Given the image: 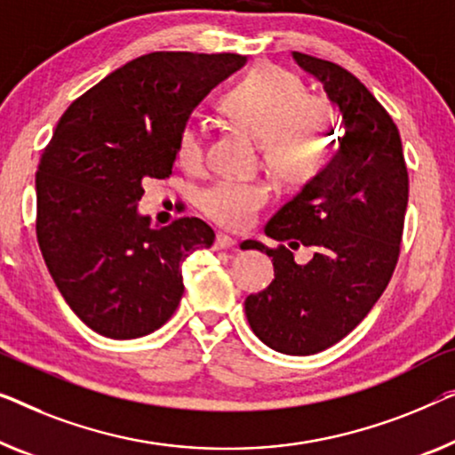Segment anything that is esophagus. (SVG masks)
<instances>
[{
  "mask_svg": "<svg viewBox=\"0 0 455 455\" xmlns=\"http://www.w3.org/2000/svg\"><path fill=\"white\" fill-rule=\"evenodd\" d=\"M235 248V240L229 238L228 234H217V238L213 242V250H232Z\"/></svg>",
  "mask_w": 455,
  "mask_h": 455,
  "instance_id": "esophagus-1",
  "label": "esophagus"
}]
</instances>
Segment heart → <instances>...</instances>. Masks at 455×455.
<instances>
[{
    "instance_id": "obj_1",
    "label": "heart",
    "mask_w": 455,
    "mask_h": 455,
    "mask_svg": "<svg viewBox=\"0 0 455 455\" xmlns=\"http://www.w3.org/2000/svg\"><path fill=\"white\" fill-rule=\"evenodd\" d=\"M228 116L259 143L267 166L285 182H306L326 157V135L332 108L318 96L306 94L291 71L259 65L223 96ZM205 154L201 129L187 123L179 135V157L196 166ZM271 199V188L260 180L220 179L203 190L201 209L223 228H246Z\"/></svg>"
}]
</instances>
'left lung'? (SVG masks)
Listing matches in <instances>:
<instances>
[{
    "mask_svg": "<svg viewBox=\"0 0 455 455\" xmlns=\"http://www.w3.org/2000/svg\"><path fill=\"white\" fill-rule=\"evenodd\" d=\"M291 55L322 84L342 135L331 162L265 226L268 238L287 246L242 242V250H260L275 267L271 285L243 306L267 347L314 355L345 339L387 287L403 240L408 172L396 124L371 92L337 63ZM299 243L315 248L306 266L291 252Z\"/></svg>",
    "mask_w": 455,
    "mask_h": 455,
    "instance_id": "8db88e82",
    "label": "left lung"
}]
</instances>
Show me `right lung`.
Listing matches in <instances>:
<instances>
[{
    "label": "right lung",
    "instance_id": "add662e5",
    "mask_svg": "<svg viewBox=\"0 0 455 455\" xmlns=\"http://www.w3.org/2000/svg\"><path fill=\"white\" fill-rule=\"evenodd\" d=\"M248 59L162 51L137 57L65 110L36 170V238L59 293L102 337H146L184 293L182 262L212 248L199 217L151 228L143 182L166 179L179 135Z\"/></svg>",
    "mask_w": 455,
    "mask_h": 455
}]
</instances>
